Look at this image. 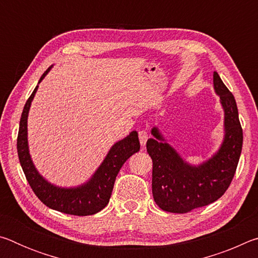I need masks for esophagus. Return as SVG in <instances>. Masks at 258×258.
<instances>
[{"label": "esophagus", "mask_w": 258, "mask_h": 258, "mask_svg": "<svg viewBox=\"0 0 258 258\" xmlns=\"http://www.w3.org/2000/svg\"><path fill=\"white\" fill-rule=\"evenodd\" d=\"M139 140H140V143H141V146L145 147L147 143V140H148V133L146 130L139 131Z\"/></svg>", "instance_id": "esophagus-1"}]
</instances>
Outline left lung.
Returning <instances> with one entry per match:
<instances>
[{"label": "left lung", "instance_id": "1", "mask_svg": "<svg viewBox=\"0 0 258 258\" xmlns=\"http://www.w3.org/2000/svg\"><path fill=\"white\" fill-rule=\"evenodd\" d=\"M214 90L224 110V139L215 154L197 166L191 165L166 142L158 127L147 141L152 159V195L165 212L183 214L216 202L228 190L242 149V128L233 94L216 72Z\"/></svg>", "mask_w": 258, "mask_h": 258}]
</instances>
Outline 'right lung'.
<instances>
[{
	"label": "right lung",
	"mask_w": 258,
	"mask_h": 258,
	"mask_svg": "<svg viewBox=\"0 0 258 258\" xmlns=\"http://www.w3.org/2000/svg\"><path fill=\"white\" fill-rule=\"evenodd\" d=\"M50 68L43 74L38 81L42 82ZM38 85L35 87L33 93L26 102L23 113H21L18 139H17V150L21 167L27 178L34 194L41 202L49 208L54 209L69 215L86 216L93 215L107 206L110 199L113 183L116 176L124 163L131 156L140 150V141L137 131L131 132L130 135L120 141L116 142L109 150L106 158L95 171V173L85 182L84 184L75 187H61L46 181L35 167L29 155L28 139H27V118L30 104H32Z\"/></svg>",
	"instance_id": "right-lung-1"
}]
</instances>
